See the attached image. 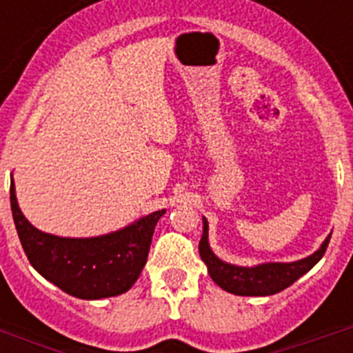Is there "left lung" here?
I'll list each match as a JSON object with an SVG mask.
<instances>
[{
	"mask_svg": "<svg viewBox=\"0 0 353 353\" xmlns=\"http://www.w3.org/2000/svg\"><path fill=\"white\" fill-rule=\"evenodd\" d=\"M330 235L322 242V245L297 261H267L252 267H242L221 260L210 248L208 242V221L203 217V235L199 240V256L207 265L212 281L226 292L242 297H267L283 292L299 277L310 272L318 261L322 260L323 252L329 245Z\"/></svg>",
	"mask_w": 353,
	"mask_h": 353,
	"instance_id": "8db88e82",
	"label": "left lung"
}]
</instances>
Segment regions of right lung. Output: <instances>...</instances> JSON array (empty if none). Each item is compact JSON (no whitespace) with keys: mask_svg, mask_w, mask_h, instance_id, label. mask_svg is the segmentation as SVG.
Returning <instances> with one entry per match:
<instances>
[{"mask_svg":"<svg viewBox=\"0 0 353 353\" xmlns=\"http://www.w3.org/2000/svg\"><path fill=\"white\" fill-rule=\"evenodd\" d=\"M10 207L31 267L72 297L99 301L129 292L148 258L157 221L166 208L143 215L117 232L97 236H58L24 217L10 180Z\"/></svg>","mask_w":353,"mask_h":353,"instance_id":"right-lung-1","label":"right lung"}]
</instances>
